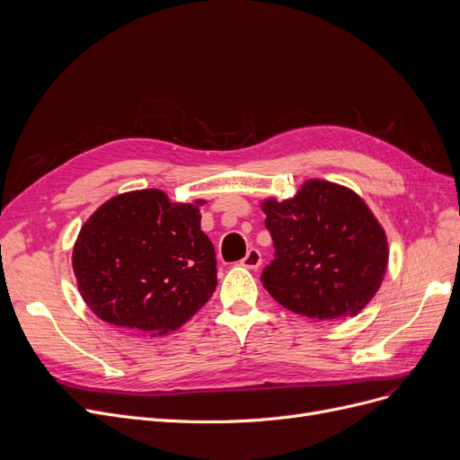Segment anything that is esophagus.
Masks as SVG:
<instances>
[{"mask_svg": "<svg viewBox=\"0 0 460 460\" xmlns=\"http://www.w3.org/2000/svg\"><path fill=\"white\" fill-rule=\"evenodd\" d=\"M261 264V254L256 249H249L245 258L242 260V266L247 270H258Z\"/></svg>", "mask_w": 460, "mask_h": 460, "instance_id": "obj_1", "label": "esophagus"}]
</instances>
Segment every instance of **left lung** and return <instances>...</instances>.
<instances>
[{"label":"left lung","mask_w":460,"mask_h":460,"mask_svg":"<svg viewBox=\"0 0 460 460\" xmlns=\"http://www.w3.org/2000/svg\"><path fill=\"white\" fill-rule=\"evenodd\" d=\"M275 260L264 288L297 314L320 322L358 316L376 296L389 261L387 235L361 196L307 180L292 199L260 202Z\"/></svg>","instance_id":"obj_1"}]
</instances>
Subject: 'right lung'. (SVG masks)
I'll return each instance as SVG.
<instances>
[{"mask_svg":"<svg viewBox=\"0 0 460 460\" xmlns=\"http://www.w3.org/2000/svg\"><path fill=\"white\" fill-rule=\"evenodd\" d=\"M206 202L142 189L99 206L73 247L78 292L92 313L144 337L176 332L199 313L217 287L215 249L200 230Z\"/></svg>","mask_w":460,"mask_h":460,"instance_id":"add662e5","label":"right lung"}]
</instances>
